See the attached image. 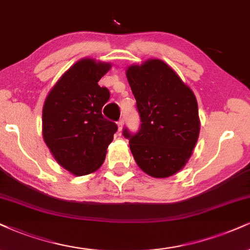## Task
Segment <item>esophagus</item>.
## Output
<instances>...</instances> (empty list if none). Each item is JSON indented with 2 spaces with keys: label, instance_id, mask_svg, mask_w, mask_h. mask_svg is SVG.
I'll list each match as a JSON object with an SVG mask.
<instances>
[{
  "label": "esophagus",
  "instance_id": "obj_1",
  "mask_svg": "<svg viewBox=\"0 0 250 250\" xmlns=\"http://www.w3.org/2000/svg\"><path fill=\"white\" fill-rule=\"evenodd\" d=\"M123 126H124V120L120 119L118 123H117V127H118V132H120L123 130Z\"/></svg>",
  "mask_w": 250,
  "mask_h": 250
}]
</instances>
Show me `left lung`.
<instances>
[{
    "mask_svg": "<svg viewBox=\"0 0 250 250\" xmlns=\"http://www.w3.org/2000/svg\"><path fill=\"white\" fill-rule=\"evenodd\" d=\"M137 101L140 128H124L130 149L143 171L165 178L189 161L198 140L200 122L195 94L175 70L159 59L132 64L126 70Z\"/></svg>",
    "mask_w": 250,
    "mask_h": 250,
    "instance_id": "left-lung-1",
    "label": "left lung"
}]
</instances>
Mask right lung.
Masks as SVG:
<instances>
[{"instance_id": "1", "label": "right lung", "mask_w": 250, "mask_h": 250, "mask_svg": "<svg viewBox=\"0 0 250 250\" xmlns=\"http://www.w3.org/2000/svg\"><path fill=\"white\" fill-rule=\"evenodd\" d=\"M111 63L90 58L79 60L48 92L42 107V137L61 167L76 176L91 174L103 165L117 131L102 115L110 91L98 81Z\"/></svg>"}]
</instances>
